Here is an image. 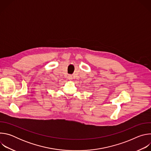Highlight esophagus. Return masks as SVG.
I'll list each match as a JSON object with an SVG mask.
<instances>
[{"instance_id":"esophagus-1","label":"esophagus","mask_w":151,"mask_h":151,"mask_svg":"<svg viewBox=\"0 0 151 151\" xmlns=\"http://www.w3.org/2000/svg\"><path fill=\"white\" fill-rule=\"evenodd\" d=\"M68 79H69V80H72V75H69V76H68Z\"/></svg>"}]
</instances>
